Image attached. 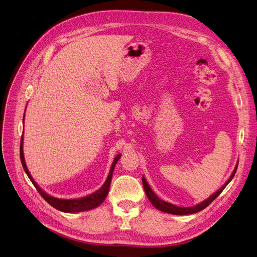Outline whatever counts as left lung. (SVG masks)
<instances>
[{"label":"left lung","mask_w":257,"mask_h":257,"mask_svg":"<svg viewBox=\"0 0 257 257\" xmlns=\"http://www.w3.org/2000/svg\"><path fill=\"white\" fill-rule=\"evenodd\" d=\"M236 171H237V165H236V168H235L233 174H231L230 177L228 178V180L218 190L216 193H213L211 196H209L208 198H207L206 201H204V202H202L200 204H197L195 206H192V207H178V206H175V205H173V204L164 202V201L160 200V198L153 192V190L151 189L150 186H148L147 181H146V179L144 177H142V183H143V187H144L145 193H146V195L148 197V200L151 201V203L156 207L157 209H159V210H161L163 212H167V213H172V214H190V213H195V212H198V211L205 209L206 207L208 206L213 200H216V198L221 194V192L223 191V190H224V188L228 185L229 181L233 179Z\"/></svg>","instance_id":"left-lung-1"}]
</instances>
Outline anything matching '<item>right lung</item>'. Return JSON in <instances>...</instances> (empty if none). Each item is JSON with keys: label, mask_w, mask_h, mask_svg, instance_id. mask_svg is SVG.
I'll return each instance as SVG.
<instances>
[{"label": "right lung", "mask_w": 257, "mask_h": 257, "mask_svg": "<svg viewBox=\"0 0 257 257\" xmlns=\"http://www.w3.org/2000/svg\"><path fill=\"white\" fill-rule=\"evenodd\" d=\"M23 137L21 138V142H20V159H21V163H22V167L23 170L26 171L27 175L29 176L30 180L32 181V184L34 185V187L36 188L37 191L39 192V194L44 197V200L47 201V203L50 204L52 207H54L55 209L57 210H61L64 212H80V211H86L89 209H93L95 207L100 205L109 193V189H110V184H111V179H112V174L115 168V164L119 160L120 158V155H117L115 157V159L112 163V167L109 173V176H107L105 183L103 184V186L97 190L96 192L92 193L90 195H87L85 197H81V198H74V200H62V198H55L52 197L51 195L47 194L46 192H44L43 190H41L38 185L35 183L34 179L32 178L30 172L28 171L27 168V164L26 161H24V157H23V148H22V144H23Z\"/></svg>", "instance_id": "add662e5"}]
</instances>
